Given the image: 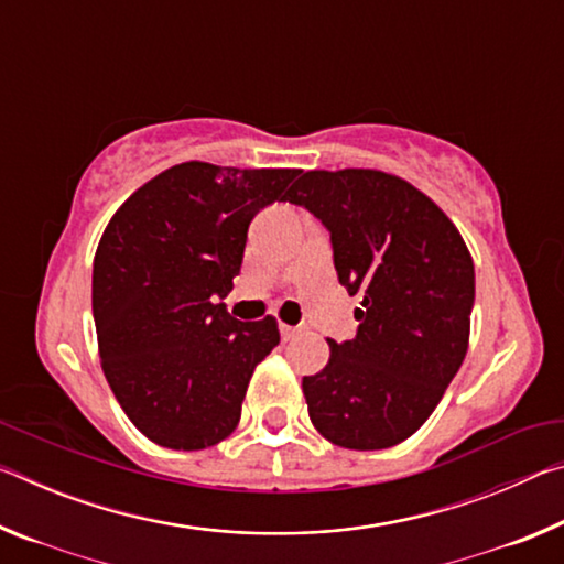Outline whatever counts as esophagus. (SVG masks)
<instances>
[{
    "label": "esophagus",
    "instance_id": "esophagus-1",
    "mask_svg": "<svg viewBox=\"0 0 564 564\" xmlns=\"http://www.w3.org/2000/svg\"><path fill=\"white\" fill-rule=\"evenodd\" d=\"M299 328H293V326H285V323H281V338L283 340H293L295 336H299Z\"/></svg>",
    "mask_w": 564,
    "mask_h": 564
}]
</instances>
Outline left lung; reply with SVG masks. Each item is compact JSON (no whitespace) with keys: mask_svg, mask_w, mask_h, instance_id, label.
<instances>
[{"mask_svg":"<svg viewBox=\"0 0 564 564\" xmlns=\"http://www.w3.org/2000/svg\"><path fill=\"white\" fill-rule=\"evenodd\" d=\"M285 202L321 218L340 285L362 299L356 338L328 340L326 368L303 378L311 423L348 451L403 443L465 360L473 256L441 206L386 171H305Z\"/></svg>","mask_w":564,"mask_h":564,"instance_id":"8db88e82","label":"left lung"}]
</instances>
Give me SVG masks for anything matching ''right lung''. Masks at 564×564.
I'll return each instance as SVG.
<instances>
[{
	"mask_svg": "<svg viewBox=\"0 0 564 564\" xmlns=\"http://www.w3.org/2000/svg\"><path fill=\"white\" fill-rule=\"evenodd\" d=\"M301 169L176 164L119 206L94 256L101 370L151 443L204 451L241 420L248 380L279 346L273 316L226 311L248 224L285 202Z\"/></svg>",
	"mask_w": 564,
	"mask_h": 564,
	"instance_id": "1",
	"label": "right lung"
}]
</instances>
